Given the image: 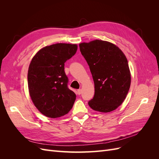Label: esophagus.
<instances>
[{"label": "esophagus", "mask_w": 159, "mask_h": 159, "mask_svg": "<svg viewBox=\"0 0 159 159\" xmlns=\"http://www.w3.org/2000/svg\"><path fill=\"white\" fill-rule=\"evenodd\" d=\"M81 92H82V90H81V89H80L78 90V95H80V94L81 93Z\"/></svg>", "instance_id": "34e87169"}]
</instances>
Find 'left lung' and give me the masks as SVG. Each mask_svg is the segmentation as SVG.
Returning <instances> with one entry per match:
<instances>
[{"label":"left lung","instance_id":"1","mask_svg":"<svg viewBox=\"0 0 159 159\" xmlns=\"http://www.w3.org/2000/svg\"><path fill=\"white\" fill-rule=\"evenodd\" d=\"M79 46L94 81V97L88 105L96 111H114L125 99L131 85V72L125 55L107 41L95 40Z\"/></svg>","mask_w":159,"mask_h":159}]
</instances>
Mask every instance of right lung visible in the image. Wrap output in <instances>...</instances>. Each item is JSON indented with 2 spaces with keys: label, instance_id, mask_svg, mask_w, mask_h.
Wrapping results in <instances>:
<instances>
[{
  "label": "right lung",
  "instance_id": "add662e5",
  "mask_svg": "<svg viewBox=\"0 0 159 159\" xmlns=\"http://www.w3.org/2000/svg\"><path fill=\"white\" fill-rule=\"evenodd\" d=\"M78 45L57 43L42 48L32 57L28 85L34 105L45 116L57 118L68 113L76 95L68 88L64 63L74 56Z\"/></svg>",
  "mask_w": 159,
  "mask_h": 159
}]
</instances>
